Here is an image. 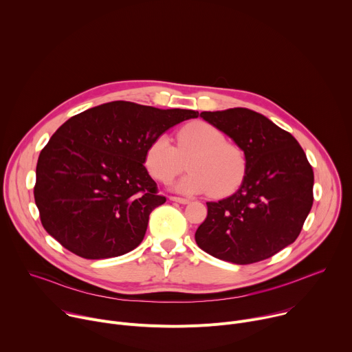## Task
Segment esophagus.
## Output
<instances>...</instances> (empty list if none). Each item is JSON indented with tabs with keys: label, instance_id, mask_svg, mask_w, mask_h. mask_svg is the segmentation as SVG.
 Wrapping results in <instances>:
<instances>
[{
	"label": "esophagus",
	"instance_id": "1",
	"mask_svg": "<svg viewBox=\"0 0 352 352\" xmlns=\"http://www.w3.org/2000/svg\"><path fill=\"white\" fill-rule=\"evenodd\" d=\"M173 202H178V204H181V205H186V204H189V199L188 197H179V196H171L170 197Z\"/></svg>",
	"mask_w": 352,
	"mask_h": 352
}]
</instances>
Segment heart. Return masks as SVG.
<instances>
[{"mask_svg":"<svg viewBox=\"0 0 352 352\" xmlns=\"http://www.w3.org/2000/svg\"><path fill=\"white\" fill-rule=\"evenodd\" d=\"M190 170L177 184L182 193L224 196L232 192L245 173L242 148L227 142L223 131L204 121L182 126L177 132V147L162 133L150 140L144 152V167L155 179L167 184L185 168Z\"/></svg>","mask_w":352,"mask_h":352,"instance_id":"obj_1","label":"heart"}]
</instances>
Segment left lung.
<instances>
[{
    "mask_svg": "<svg viewBox=\"0 0 352 352\" xmlns=\"http://www.w3.org/2000/svg\"><path fill=\"white\" fill-rule=\"evenodd\" d=\"M245 153L239 189L208 202V217L195 241L209 255L250 265L292 243L314 205V170L296 139L265 116L248 109L200 113Z\"/></svg>",
    "mask_w": 352,
    "mask_h": 352,
    "instance_id": "8db88e82",
    "label": "left lung"
}]
</instances>
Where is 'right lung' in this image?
<instances>
[{
  "label": "right lung",
  "mask_w": 352,
  "mask_h": 352,
  "mask_svg": "<svg viewBox=\"0 0 352 352\" xmlns=\"http://www.w3.org/2000/svg\"><path fill=\"white\" fill-rule=\"evenodd\" d=\"M197 116L120 100L71 117L37 160L33 193L44 230L85 259L131 252L166 202L143 166L146 147Z\"/></svg>",
  "instance_id": "right-lung-1"
}]
</instances>
